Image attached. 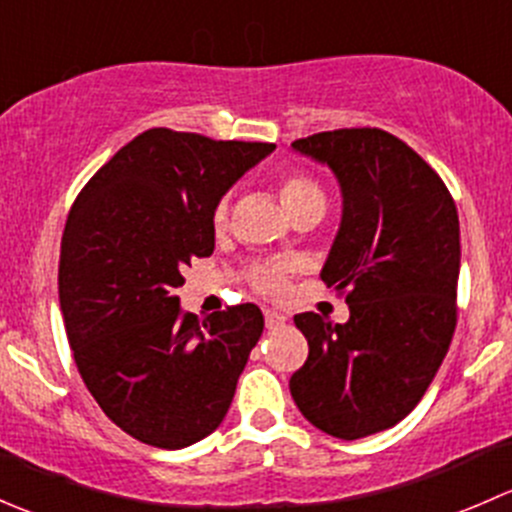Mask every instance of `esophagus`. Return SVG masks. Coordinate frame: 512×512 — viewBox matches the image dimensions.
Here are the masks:
<instances>
[{"mask_svg":"<svg viewBox=\"0 0 512 512\" xmlns=\"http://www.w3.org/2000/svg\"><path fill=\"white\" fill-rule=\"evenodd\" d=\"M285 324H287L285 314L275 312V309H265V327L267 329H280V327H285Z\"/></svg>","mask_w":512,"mask_h":512,"instance_id":"esophagus-1","label":"esophagus"}]
</instances>
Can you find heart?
<instances>
[{
  "label": "heart",
  "instance_id": "obj_1",
  "mask_svg": "<svg viewBox=\"0 0 512 512\" xmlns=\"http://www.w3.org/2000/svg\"><path fill=\"white\" fill-rule=\"evenodd\" d=\"M280 198L292 218L299 213H307V210L324 213V205H327V195H324L319 180L304 173V170H285L280 175ZM227 220H230V203H227V198H223L213 210V227L223 232ZM287 270V265L255 267L252 270V285H255L257 292L267 294V297H280L287 287Z\"/></svg>",
  "mask_w": 512,
  "mask_h": 512
}]
</instances>
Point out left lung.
Listing matches in <instances>:
<instances>
[{
	"label": "left lung",
	"mask_w": 512,
	"mask_h": 512,
	"mask_svg": "<svg viewBox=\"0 0 512 512\" xmlns=\"http://www.w3.org/2000/svg\"><path fill=\"white\" fill-rule=\"evenodd\" d=\"M292 148L329 165L342 225L322 280L347 294L349 322L294 314L309 356L289 391L312 426L354 441L414 411L456 332L461 227L446 183L381 128H339Z\"/></svg>",
	"instance_id": "obj_1"
}]
</instances>
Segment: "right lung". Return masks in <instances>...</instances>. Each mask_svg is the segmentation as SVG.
I'll return each instance as SVG.
<instances>
[{
    "label": "right lung",
    "instance_id": "right-lung-1",
    "mask_svg": "<svg viewBox=\"0 0 512 512\" xmlns=\"http://www.w3.org/2000/svg\"><path fill=\"white\" fill-rule=\"evenodd\" d=\"M272 143L151 128L79 193L61 237L59 302L86 389L121 431L185 448L223 423L265 319L237 304L200 322L175 287L215 250L213 210Z\"/></svg>",
    "mask_w": 512,
    "mask_h": 512
}]
</instances>
